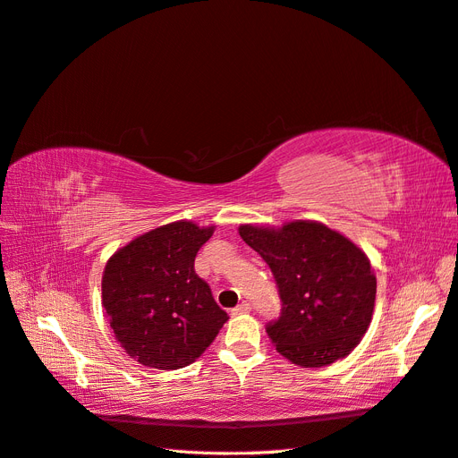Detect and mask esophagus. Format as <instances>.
<instances>
[{"mask_svg": "<svg viewBox=\"0 0 458 458\" xmlns=\"http://www.w3.org/2000/svg\"><path fill=\"white\" fill-rule=\"evenodd\" d=\"M250 310H251V305H250V303H240L238 307L232 309V315L238 317V315H245V312H250Z\"/></svg>", "mask_w": 458, "mask_h": 458, "instance_id": "esophagus-1", "label": "esophagus"}]
</instances>
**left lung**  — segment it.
Wrapping results in <instances>:
<instances>
[{
  "label": "left lung",
  "mask_w": 458,
  "mask_h": 458,
  "mask_svg": "<svg viewBox=\"0 0 458 458\" xmlns=\"http://www.w3.org/2000/svg\"><path fill=\"white\" fill-rule=\"evenodd\" d=\"M238 232L276 278L282 312L267 334L280 355L303 369L345 359L372 322L376 274L367 253L317 220Z\"/></svg>",
  "instance_id": "8db88e82"
}]
</instances>
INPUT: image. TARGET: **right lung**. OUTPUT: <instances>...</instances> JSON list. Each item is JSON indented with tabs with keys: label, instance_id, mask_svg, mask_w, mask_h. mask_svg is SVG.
<instances>
[{
	"label": "right lung",
	"instance_id": "add662e5",
	"mask_svg": "<svg viewBox=\"0 0 458 458\" xmlns=\"http://www.w3.org/2000/svg\"><path fill=\"white\" fill-rule=\"evenodd\" d=\"M213 232L215 226L176 220L128 242L103 268V310L116 342L143 367H188L228 320L193 270Z\"/></svg>",
	"mask_w": 458,
	"mask_h": 458
}]
</instances>
